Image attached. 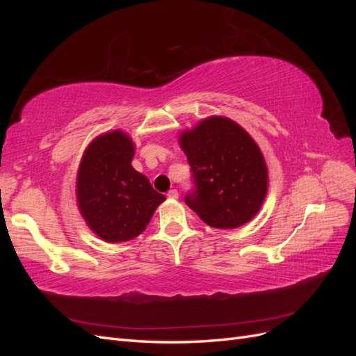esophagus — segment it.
<instances>
[{
    "label": "esophagus",
    "mask_w": 356,
    "mask_h": 356,
    "mask_svg": "<svg viewBox=\"0 0 356 356\" xmlns=\"http://www.w3.org/2000/svg\"><path fill=\"white\" fill-rule=\"evenodd\" d=\"M178 196H179V195H178V191H177L175 188H172V190L168 191V197H169V199H174V200H175V199H178Z\"/></svg>",
    "instance_id": "1"
}]
</instances>
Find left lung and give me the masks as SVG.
Returning <instances> with one entry per match:
<instances>
[{"label":"left lung","mask_w":356,"mask_h":356,"mask_svg":"<svg viewBox=\"0 0 356 356\" xmlns=\"http://www.w3.org/2000/svg\"><path fill=\"white\" fill-rule=\"evenodd\" d=\"M179 147L191 166L196 190L186 196L188 208L217 229H236L263 207L268 172L260 147L227 117L203 118L179 134Z\"/></svg>","instance_id":"obj_1"}]
</instances>
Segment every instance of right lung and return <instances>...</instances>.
<instances>
[{"label":"right lung","instance_id":"right-lung-1","mask_svg":"<svg viewBox=\"0 0 356 356\" xmlns=\"http://www.w3.org/2000/svg\"><path fill=\"white\" fill-rule=\"evenodd\" d=\"M135 144L117 129L96 136L84 149L75 193L89 229L108 243L141 234L165 196L132 166Z\"/></svg>","mask_w":356,"mask_h":356}]
</instances>
